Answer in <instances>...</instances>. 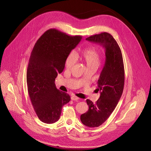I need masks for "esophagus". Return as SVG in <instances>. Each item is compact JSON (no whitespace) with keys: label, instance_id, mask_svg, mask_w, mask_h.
Returning a JSON list of instances; mask_svg holds the SVG:
<instances>
[{"label":"esophagus","instance_id":"obj_1","mask_svg":"<svg viewBox=\"0 0 151 151\" xmlns=\"http://www.w3.org/2000/svg\"><path fill=\"white\" fill-rule=\"evenodd\" d=\"M78 99H79V98L75 96H72V97H71V100L73 101H76Z\"/></svg>","mask_w":151,"mask_h":151}]
</instances>
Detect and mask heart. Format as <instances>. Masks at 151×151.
I'll list each match as a JSON object with an SVG mask.
<instances>
[{
	"instance_id": "b5f03b06",
	"label": "heart",
	"mask_w": 151,
	"mask_h": 151,
	"mask_svg": "<svg viewBox=\"0 0 151 151\" xmlns=\"http://www.w3.org/2000/svg\"><path fill=\"white\" fill-rule=\"evenodd\" d=\"M82 56L87 64V68H97L100 64V55L99 51L94 47L86 48L82 52ZM76 61V55L74 52H72L66 60V66L69 68L72 67Z\"/></svg>"
}]
</instances>
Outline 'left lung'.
Returning a JSON list of instances; mask_svg holds the SVG:
<instances>
[{
	"label": "left lung",
	"mask_w": 151,
	"mask_h": 151,
	"mask_svg": "<svg viewBox=\"0 0 151 151\" xmlns=\"http://www.w3.org/2000/svg\"><path fill=\"white\" fill-rule=\"evenodd\" d=\"M86 40L100 44L105 51V62L96 90L100 91V97L96 103L89 99L86 100L88 111L81 115L83 124L97 127L109 117L120 100L124 85V67L121 49L111 34L103 32Z\"/></svg>",
	"instance_id": "left-lung-1"
}]
</instances>
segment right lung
Here are the masks:
<instances>
[{"label":"right lung","mask_w":151,"mask_h":151,"mask_svg":"<svg viewBox=\"0 0 151 151\" xmlns=\"http://www.w3.org/2000/svg\"><path fill=\"white\" fill-rule=\"evenodd\" d=\"M81 39V36H70L50 29L40 36L33 48L27 70V90L35 111L43 122L57 121L63 106L70 100L68 93L56 88L55 80Z\"/></svg>","instance_id":"right-lung-1"}]
</instances>
